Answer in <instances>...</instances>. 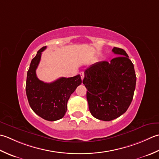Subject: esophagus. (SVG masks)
<instances>
[{
    "label": "esophagus",
    "mask_w": 159,
    "mask_h": 159,
    "mask_svg": "<svg viewBox=\"0 0 159 159\" xmlns=\"http://www.w3.org/2000/svg\"><path fill=\"white\" fill-rule=\"evenodd\" d=\"M80 76H81V78H82V80H83L84 77V72H81L80 73Z\"/></svg>",
    "instance_id": "34e87169"
}]
</instances>
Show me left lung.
Returning <instances> with one entry per match:
<instances>
[{
  "mask_svg": "<svg viewBox=\"0 0 159 159\" xmlns=\"http://www.w3.org/2000/svg\"><path fill=\"white\" fill-rule=\"evenodd\" d=\"M117 57L110 62L99 61L84 71L83 84L88 91L86 98L91 115L109 121L127 111L133 99L136 86L134 65L125 51L114 47Z\"/></svg>",
  "mask_w": 159,
  "mask_h": 159,
  "instance_id": "left-lung-1",
  "label": "left lung"
}]
</instances>
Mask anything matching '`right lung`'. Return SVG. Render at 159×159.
I'll use <instances>...</instances> for the list:
<instances>
[{
	"mask_svg": "<svg viewBox=\"0 0 159 159\" xmlns=\"http://www.w3.org/2000/svg\"><path fill=\"white\" fill-rule=\"evenodd\" d=\"M43 47L32 59L27 71L26 94L31 109L45 120L53 121L61 119L67 110L70 96L82 84L80 75L72 77H60L51 83L39 80L35 70L41 59Z\"/></svg>",
	"mask_w": 159,
	"mask_h": 159,
	"instance_id": "right-lung-1",
	"label": "right lung"
}]
</instances>
